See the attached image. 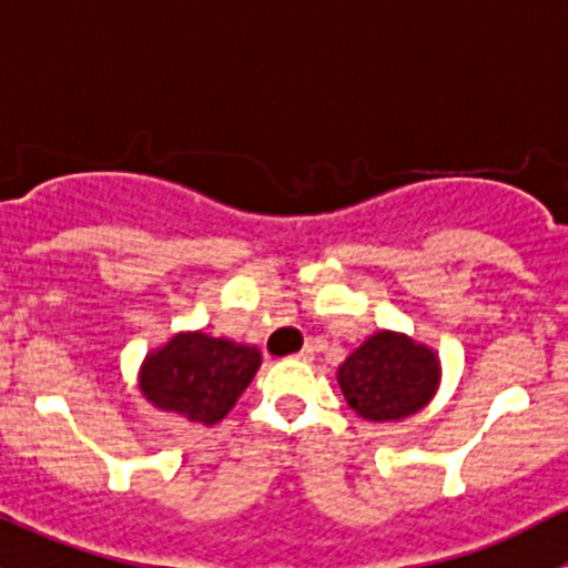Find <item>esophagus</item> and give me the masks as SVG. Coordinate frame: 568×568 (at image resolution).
I'll use <instances>...</instances> for the list:
<instances>
[{"instance_id":"34e87169","label":"esophagus","mask_w":568,"mask_h":568,"mask_svg":"<svg viewBox=\"0 0 568 568\" xmlns=\"http://www.w3.org/2000/svg\"><path fill=\"white\" fill-rule=\"evenodd\" d=\"M313 357H316V348L313 346H305L300 354H296V359H302V363H311Z\"/></svg>"}]
</instances>
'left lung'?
Here are the masks:
<instances>
[{
  "label": "left lung",
  "instance_id": "left-lung-1",
  "mask_svg": "<svg viewBox=\"0 0 568 568\" xmlns=\"http://www.w3.org/2000/svg\"><path fill=\"white\" fill-rule=\"evenodd\" d=\"M337 385L365 420H404L437 393L439 363L432 348L412 337L376 332L337 368Z\"/></svg>",
  "mask_w": 568,
  "mask_h": 568
}]
</instances>
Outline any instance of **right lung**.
I'll use <instances>...</instances> for the list:
<instances>
[{"mask_svg":"<svg viewBox=\"0 0 568 568\" xmlns=\"http://www.w3.org/2000/svg\"><path fill=\"white\" fill-rule=\"evenodd\" d=\"M257 365L261 352L255 346H239L203 332H181L168 346L148 354L140 390L159 409L214 426L247 390Z\"/></svg>","mask_w":568,"mask_h":568,"instance_id":"right-lung-1","label":"right lung"}]
</instances>
